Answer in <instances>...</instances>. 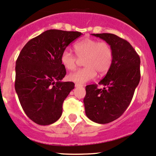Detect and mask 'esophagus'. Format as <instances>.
Here are the masks:
<instances>
[{
	"instance_id": "1",
	"label": "esophagus",
	"mask_w": 156,
	"mask_h": 156,
	"mask_svg": "<svg viewBox=\"0 0 156 156\" xmlns=\"http://www.w3.org/2000/svg\"><path fill=\"white\" fill-rule=\"evenodd\" d=\"M75 87H83V85L81 84V83H75Z\"/></svg>"
}]
</instances>
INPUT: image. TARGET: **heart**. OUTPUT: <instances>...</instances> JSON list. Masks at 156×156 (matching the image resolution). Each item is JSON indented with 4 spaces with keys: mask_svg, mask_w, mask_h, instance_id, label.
<instances>
[{
    "mask_svg": "<svg viewBox=\"0 0 156 156\" xmlns=\"http://www.w3.org/2000/svg\"><path fill=\"white\" fill-rule=\"evenodd\" d=\"M74 49L78 58L66 49L61 53V64L67 70H73L79 60L83 59L84 67L68 75L70 81L84 83L94 79L96 72L99 75H104L110 69L113 61V50L109 43L85 38L77 42Z\"/></svg>",
    "mask_w": 156,
    "mask_h": 156,
    "instance_id": "1",
    "label": "heart"
}]
</instances>
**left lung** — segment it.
I'll return each instance as SVG.
<instances>
[{
    "label": "left lung",
    "instance_id": "1",
    "mask_svg": "<svg viewBox=\"0 0 156 156\" xmlns=\"http://www.w3.org/2000/svg\"><path fill=\"white\" fill-rule=\"evenodd\" d=\"M109 43L113 61L105 77L97 84L86 87L83 98L85 112L91 121L107 124L119 119L133 99L141 78L140 57L129 42L114 34H92Z\"/></svg>",
    "mask_w": 156,
    "mask_h": 156
}]
</instances>
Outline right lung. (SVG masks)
Returning <instances> with one entry per match:
<instances>
[{
	"label": "right lung",
	"mask_w": 156,
	"mask_h": 156,
	"mask_svg": "<svg viewBox=\"0 0 156 156\" xmlns=\"http://www.w3.org/2000/svg\"><path fill=\"white\" fill-rule=\"evenodd\" d=\"M81 35L47 30L29 41L20 51L15 66V91L26 115L39 125L53 124L62 115L64 101L75 83L61 81L66 72L61 55Z\"/></svg>",
	"instance_id": "obj_1"
}]
</instances>
